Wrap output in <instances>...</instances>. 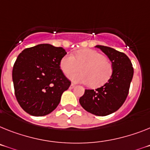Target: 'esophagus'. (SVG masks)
<instances>
[{"label":"esophagus","mask_w":150,"mask_h":150,"mask_svg":"<svg viewBox=\"0 0 150 150\" xmlns=\"http://www.w3.org/2000/svg\"><path fill=\"white\" fill-rule=\"evenodd\" d=\"M75 85H74V84H71V85H70V87H69V88L70 89H73L74 88H75Z\"/></svg>","instance_id":"esophagus-1"}]
</instances>
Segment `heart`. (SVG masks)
Returning <instances> with one entry per match:
<instances>
[{
	"instance_id": "obj_1",
	"label": "heart",
	"mask_w": 150,
	"mask_h": 150,
	"mask_svg": "<svg viewBox=\"0 0 150 150\" xmlns=\"http://www.w3.org/2000/svg\"><path fill=\"white\" fill-rule=\"evenodd\" d=\"M60 68L66 75H70L81 69L82 72L71 75L73 82L88 84L93 88L106 84L113 73L112 65L106 57L94 50H85L78 52L75 57L65 55L60 61Z\"/></svg>"
}]
</instances>
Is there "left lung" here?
<instances>
[{
    "mask_svg": "<svg viewBox=\"0 0 150 150\" xmlns=\"http://www.w3.org/2000/svg\"><path fill=\"white\" fill-rule=\"evenodd\" d=\"M110 60L113 73L110 80L95 90L85 89L79 103L85 110L97 116H107L117 111L128 95L133 75L131 61L124 52L98 45Z\"/></svg>",
    "mask_w": 150,
    "mask_h": 150,
    "instance_id": "left-lung-1",
    "label": "left lung"
}]
</instances>
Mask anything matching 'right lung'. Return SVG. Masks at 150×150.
Wrapping results in <instances>:
<instances>
[{"label": "right lung", "instance_id": "right-lung-1", "mask_svg": "<svg viewBox=\"0 0 150 150\" xmlns=\"http://www.w3.org/2000/svg\"><path fill=\"white\" fill-rule=\"evenodd\" d=\"M67 54L62 47L40 44L26 48L17 57L12 71L15 96L21 108L33 116H45L59 105L71 81L60 69Z\"/></svg>", "mask_w": 150, "mask_h": 150}]
</instances>
